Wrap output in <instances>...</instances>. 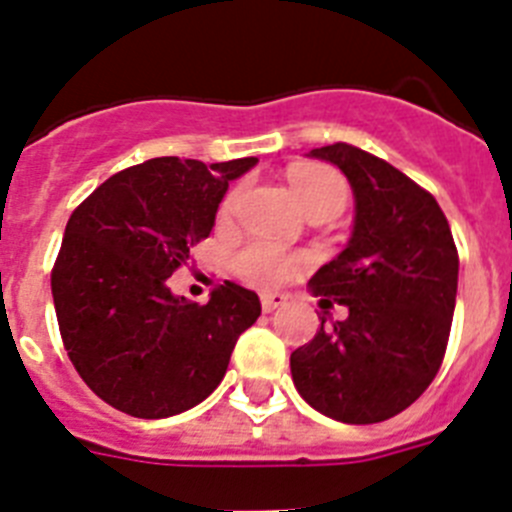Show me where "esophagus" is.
I'll use <instances>...</instances> for the list:
<instances>
[{"instance_id":"obj_1","label":"esophagus","mask_w":512,"mask_h":512,"mask_svg":"<svg viewBox=\"0 0 512 512\" xmlns=\"http://www.w3.org/2000/svg\"><path fill=\"white\" fill-rule=\"evenodd\" d=\"M282 305H287V297L284 295H277V292H274V295H271V292L261 295V310L264 312H274V310H279Z\"/></svg>"}]
</instances>
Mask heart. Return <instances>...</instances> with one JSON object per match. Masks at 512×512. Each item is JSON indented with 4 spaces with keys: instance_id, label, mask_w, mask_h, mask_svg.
I'll return each instance as SVG.
<instances>
[{
    "instance_id": "1",
    "label": "heart",
    "mask_w": 512,
    "mask_h": 512,
    "mask_svg": "<svg viewBox=\"0 0 512 512\" xmlns=\"http://www.w3.org/2000/svg\"><path fill=\"white\" fill-rule=\"evenodd\" d=\"M289 184H292V192H295L297 202L305 212L323 210V207L341 212L348 200L346 179L336 169H328V166H297V169L289 171ZM241 194V187L230 189L225 194L223 205H220V215H233L238 202H241ZM233 264L238 277L246 279V282L256 284V287H277L300 269L302 259L300 256H289V253L279 251L269 243L256 241L235 253Z\"/></svg>"
}]
</instances>
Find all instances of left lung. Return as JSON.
<instances>
[{
	"instance_id": "left-lung-1",
	"label": "left lung",
	"mask_w": 512,
	"mask_h": 512,
	"mask_svg": "<svg viewBox=\"0 0 512 512\" xmlns=\"http://www.w3.org/2000/svg\"><path fill=\"white\" fill-rule=\"evenodd\" d=\"M310 156L336 164L356 197L354 233L310 289L320 305H346L289 356L307 405L351 425L382 423L433 382L449 346L459 253L436 197L410 176L348 143Z\"/></svg>"
}]
</instances>
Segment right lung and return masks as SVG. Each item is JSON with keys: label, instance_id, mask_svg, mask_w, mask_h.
Segmentation results:
<instances>
[{"label": "right lung", "instance_id": "add662e5", "mask_svg": "<svg viewBox=\"0 0 512 512\" xmlns=\"http://www.w3.org/2000/svg\"><path fill=\"white\" fill-rule=\"evenodd\" d=\"M256 161L151 158L71 212L51 271L58 330L79 377L112 408L169 418L223 382L235 341L261 315L259 295L225 282L197 305L166 279L212 233L228 182Z\"/></svg>", "mask_w": 512, "mask_h": 512}]
</instances>
